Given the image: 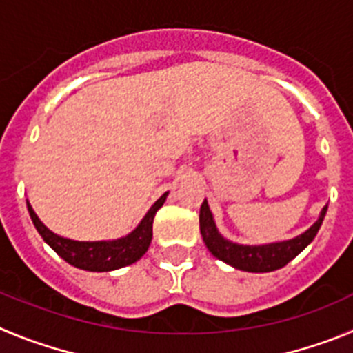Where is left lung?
<instances>
[{
  "label": "left lung",
  "instance_id": "8db88e82",
  "mask_svg": "<svg viewBox=\"0 0 353 353\" xmlns=\"http://www.w3.org/2000/svg\"><path fill=\"white\" fill-rule=\"evenodd\" d=\"M325 212L327 205L320 212L319 220L311 225L304 234L294 237V239L250 246V244L232 243L221 236L216 228L214 220H212V212L209 209L208 200H204L200 205V234H202V239H204L209 252L232 268L248 272H271L285 268L292 259H295L311 241L315 239Z\"/></svg>",
  "mask_w": 353,
  "mask_h": 353
}]
</instances>
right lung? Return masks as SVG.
<instances>
[{
    "label": "right lung",
    "mask_w": 353,
    "mask_h": 353,
    "mask_svg": "<svg viewBox=\"0 0 353 353\" xmlns=\"http://www.w3.org/2000/svg\"><path fill=\"white\" fill-rule=\"evenodd\" d=\"M167 195H169V192L163 193L151 205V209L145 212V216L142 218V221L135 230H132L128 236L121 237V239L114 241H93V243H90V241L66 239V237L54 234L52 230H49L40 221V218L33 211L30 202H28V211H30L31 220H33V225L38 230V234L70 265L91 272H107L137 262L148 252L151 239H153L154 214L163 205Z\"/></svg>",
    "instance_id": "add662e5"
}]
</instances>
